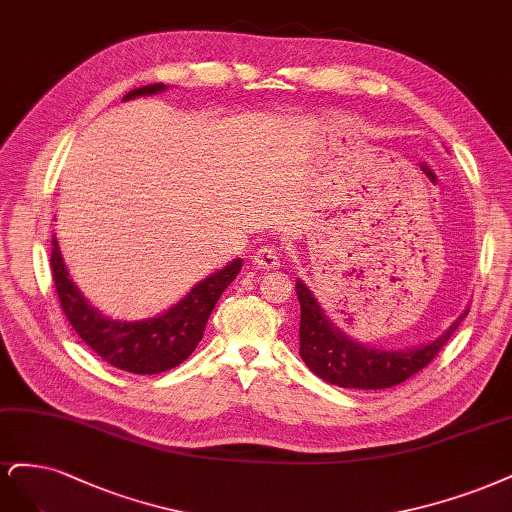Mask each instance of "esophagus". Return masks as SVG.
Instances as JSON below:
<instances>
[{
  "mask_svg": "<svg viewBox=\"0 0 512 512\" xmlns=\"http://www.w3.org/2000/svg\"><path fill=\"white\" fill-rule=\"evenodd\" d=\"M253 266L259 270H276L280 266V251L274 246H259L253 255Z\"/></svg>",
  "mask_w": 512,
  "mask_h": 512,
  "instance_id": "34e87169",
  "label": "esophagus"
}]
</instances>
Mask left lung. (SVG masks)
Returning a JSON list of instances; mask_svg holds the SVG:
<instances>
[{
	"instance_id": "8db88e82",
	"label": "left lung",
	"mask_w": 512,
	"mask_h": 512,
	"mask_svg": "<svg viewBox=\"0 0 512 512\" xmlns=\"http://www.w3.org/2000/svg\"><path fill=\"white\" fill-rule=\"evenodd\" d=\"M295 293L300 300V357L323 381L344 389H387L404 383L423 370L449 342L468 310L447 332L430 344L412 349L387 351L351 340L327 319L310 289L298 280Z\"/></svg>"
}]
</instances>
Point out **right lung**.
<instances>
[{"instance_id": "obj_1", "label": "right lung", "mask_w": 512, "mask_h": 512, "mask_svg": "<svg viewBox=\"0 0 512 512\" xmlns=\"http://www.w3.org/2000/svg\"><path fill=\"white\" fill-rule=\"evenodd\" d=\"M166 89L163 82H155V85L129 91L123 100L155 95ZM51 268L65 317L93 353L108 361L110 366L131 374H159L180 366L195 351L214 304L238 276L242 259H234L223 270L210 274L178 304L144 321H114L93 308L72 283L57 236H53Z\"/></svg>"}]
</instances>
